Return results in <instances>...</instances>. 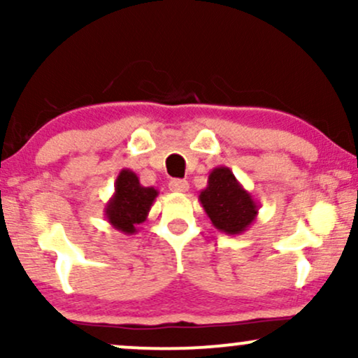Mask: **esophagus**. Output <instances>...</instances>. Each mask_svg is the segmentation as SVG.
<instances>
[{
	"instance_id": "esophagus-1",
	"label": "esophagus",
	"mask_w": 358,
	"mask_h": 358,
	"mask_svg": "<svg viewBox=\"0 0 358 358\" xmlns=\"http://www.w3.org/2000/svg\"><path fill=\"white\" fill-rule=\"evenodd\" d=\"M168 187H170V190H171V192H176V193H185V192H188V187H190V185H188L187 180L175 178V180H171L170 183H168Z\"/></svg>"
}]
</instances>
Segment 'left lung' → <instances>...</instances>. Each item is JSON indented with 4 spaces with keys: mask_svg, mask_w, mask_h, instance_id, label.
<instances>
[{
    "mask_svg": "<svg viewBox=\"0 0 358 358\" xmlns=\"http://www.w3.org/2000/svg\"><path fill=\"white\" fill-rule=\"evenodd\" d=\"M199 200L213 227L227 236L248 231L259 213V203L227 166L213 168Z\"/></svg>",
    "mask_w": 358,
    "mask_h": 358,
    "instance_id": "left-lung-1",
    "label": "left lung"
}]
</instances>
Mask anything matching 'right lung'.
I'll return each mask as SVG.
<instances>
[{"instance_id": "right-lung-1", "label": "right lung", "mask_w": 358, "mask_h": 358, "mask_svg": "<svg viewBox=\"0 0 358 358\" xmlns=\"http://www.w3.org/2000/svg\"><path fill=\"white\" fill-rule=\"evenodd\" d=\"M158 190L143 187L134 171L122 168L114 182V193L104 207L106 220L119 232L133 236L148 219Z\"/></svg>"}]
</instances>
